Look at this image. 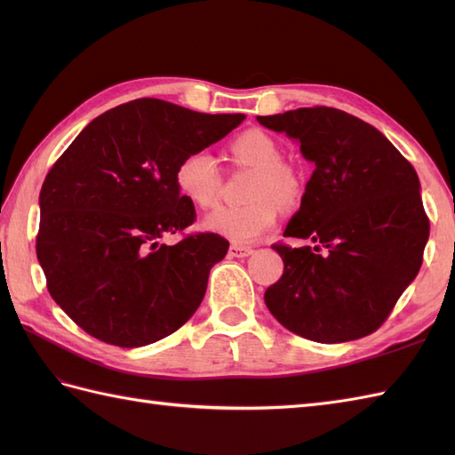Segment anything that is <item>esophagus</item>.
<instances>
[{"label":"esophagus","mask_w":455,"mask_h":455,"mask_svg":"<svg viewBox=\"0 0 455 455\" xmlns=\"http://www.w3.org/2000/svg\"><path fill=\"white\" fill-rule=\"evenodd\" d=\"M252 252H254V250L250 248V246L230 244V248H228V256H230V258H246V256H250Z\"/></svg>","instance_id":"34e87169"}]
</instances>
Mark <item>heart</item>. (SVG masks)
<instances>
[{
	"instance_id": "heart-1",
	"label": "heart",
	"mask_w": 455,
	"mask_h": 455,
	"mask_svg": "<svg viewBox=\"0 0 455 455\" xmlns=\"http://www.w3.org/2000/svg\"><path fill=\"white\" fill-rule=\"evenodd\" d=\"M230 158L238 166L254 170L244 205L220 207L203 220V228L225 236L235 244H250L275 225L279 205L291 207L301 191L297 172L282 164L277 142L262 131H246L230 142ZM176 188L183 199L199 209H212L219 203L220 173L207 150L186 154L176 168Z\"/></svg>"
}]
</instances>
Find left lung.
Returning a JSON list of instances; mask_svg holds the SVG:
<instances>
[{"label": "left lung", "instance_id": "left-lung-1", "mask_svg": "<svg viewBox=\"0 0 455 455\" xmlns=\"http://www.w3.org/2000/svg\"><path fill=\"white\" fill-rule=\"evenodd\" d=\"M258 123L297 140L315 164L283 233L308 244H274L283 275L266 289V307L315 342L371 334L417 277L428 243L417 172L383 132L340 109L303 108Z\"/></svg>", "mask_w": 455, "mask_h": 455}]
</instances>
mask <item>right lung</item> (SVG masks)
<instances>
[{"mask_svg": "<svg viewBox=\"0 0 455 455\" xmlns=\"http://www.w3.org/2000/svg\"><path fill=\"white\" fill-rule=\"evenodd\" d=\"M244 119L134 100L95 117L56 160L38 196L36 258L48 293L85 332L139 347L197 311L228 243L212 233L160 243L196 220L173 176Z\"/></svg>", "mask_w": 455, "mask_h": 455, "instance_id": "obj_1", "label": "right lung"}]
</instances>
